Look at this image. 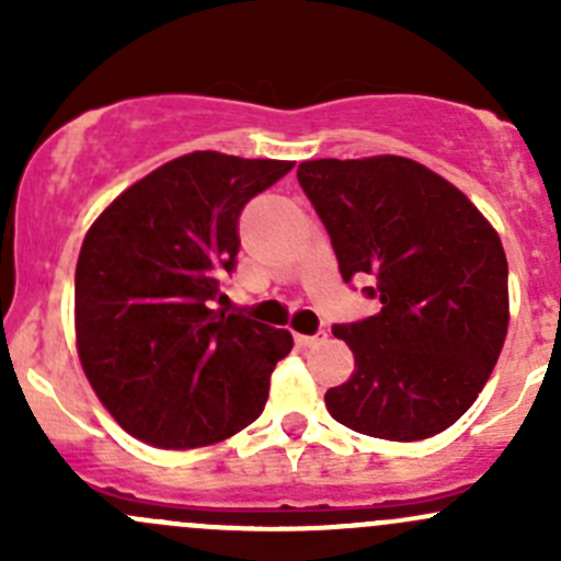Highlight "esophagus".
<instances>
[{"label":"esophagus","mask_w":561,"mask_h":561,"mask_svg":"<svg viewBox=\"0 0 561 561\" xmlns=\"http://www.w3.org/2000/svg\"><path fill=\"white\" fill-rule=\"evenodd\" d=\"M293 339H296L298 347H314V344L325 342L328 333L325 331H317V333H312V336H307V333H293Z\"/></svg>","instance_id":"esophagus-1"}]
</instances>
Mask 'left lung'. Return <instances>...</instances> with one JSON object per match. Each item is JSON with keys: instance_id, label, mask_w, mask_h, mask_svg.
I'll use <instances>...</instances> for the list:
<instances>
[{"instance_id": "8db88e82", "label": "left lung", "mask_w": 561, "mask_h": 561, "mask_svg": "<svg viewBox=\"0 0 561 561\" xmlns=\"http://www.w3.org/2000/svg\"><path fill=\"white\" fill-rule=\"evenodd\" d=\"M298 181L342 279L369 276L380 312L333 325L355 355L325 393L333 421L415 443L454 426L489 382L511 322L500 233L458 186L407 157L309 160Z\"/></svg>"}]
</instances>
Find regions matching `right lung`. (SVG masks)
<instances>
[{
    "label": "right lung",
    "mask_w": 561,
    "mask_h": 561,
    "mask_svg": "<svg viewBox=\"0 0 561 561\" xmlns=\"http://www.w3.org/2000/svg\"><path fill=\"white\" fill-rule=\"evenodd\" d=\"M293 168L219 151L175 157L94 219L76 265V347L113 421L165 450L257 421L285 328L211 309L239 254L241 208Z\"/></svg>",
    "instance_id": "1"
}]
</instances>
